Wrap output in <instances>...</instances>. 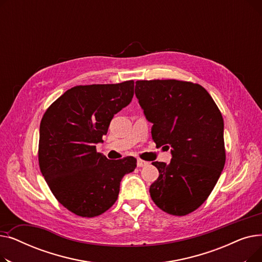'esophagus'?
Segmentation results:
<instances>
[{"instance_id": "obj_1", "label": "esophagus", "mask_w": 262, "mask_h": 262, "mask_svg": "<svg viewBox=\"0 0 262 262\" xmlns=\"http://www.w3.org/2000/svg\"><path fill=\"white\" fill-rule=\"evenodd\" d=\"M147 163H148L147 161H144V160H142V159H138V160H137V167L141 168V167H144V166H146Z\"/></svg>"}]
</instances>
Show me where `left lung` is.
Instances as JSON below:
<instances>
[{
	"label": "left lung",
	"mask_w": 262,
	"mask_h": 262,
	"mask_svg": "<svg viewBox=\"0 0 262 262\" xmlns=\"http://www.w3.org/2000/svg\"><path fill=\"white\" fill-rule=\"evenodd\" d=\"M135 93L153 123L154 142L172 154L169 164L152 162L159 176L150 198L164 212L189 214L208 199L224 168L222 114L207 90L191 81L137 80Z\"/></svg>",
	"instance_id": "8db88e82"
}]
</instances>
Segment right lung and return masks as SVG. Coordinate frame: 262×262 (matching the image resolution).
Masks as SVG:
<instances>
[{
    "instance_id": "right-lung-1",
    "label": "right lung",
    "mask_w": 262,
    "mask_h": 262,
    "mask_svg": "<svg viewBox=\"0 0 262 262\" xmlns=\"http://www.w3.org/2000/svg\"><path fill=\"white\" fill-rule=\"evenodd\" d=\"M133 95L134 80L75 86L41 119L40 171L54 196L76 215L93 217L107 211L118 199L122 177L137 167L132 156L109 160L95 146Z\"/></svg>"
}]
</instances>
